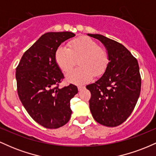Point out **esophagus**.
I'll return each mask as SVG.
<instances>
[{"label":"esophagus","instance_id":"34e87169","mask_svg":"<svg viewBox=\"0 0 156 156\" xmlns=\"http://www.w3.org/2000/svg\"><path fill=\"white\" fill-rule=\"evenodd\" d=\"M84 88H85V87H83V86H78V91L83 90V89Z\"/></svg>","mask_w":156,"mask_h":156}]
</instances>
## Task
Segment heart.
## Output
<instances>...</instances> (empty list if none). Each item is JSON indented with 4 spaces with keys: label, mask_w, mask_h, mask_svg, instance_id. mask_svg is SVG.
<instances>
[{
    "label": "heart",
    "mask_w": 156,
    "mask_h": 156,
    "mask_svg": "<svg viewBox=\"0 0 156 156\" xmlns=\"http://www.w3.org/2000/svg\"><path fill=\"white\" fill-rule=\"evenodd\" d=\"M59 68L66 74L73 70L78 60L79 68L68 75V82L83 84L90 81L94 75L101 76L108 64V55L104 48L88 37H80L68 43V48L59 46L55 53Z\"/></svg>",
    "instance_id": "1"
}]
</instances>
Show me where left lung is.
<instances>
[{
    "label": "left lung",
    "instance_id": "obj_1",
    "mask_svg": "<svg viewBox=\"0 0 156 156\" xmlns=\"http://www.w3.org/2000/svg\"><path fill=\"white\" fill-rule=\"evenodd\" d=\"M88 36L101 41L109 62L105 73L95 83L87 86L90 91L89 108L100 124L116 127L133 111L141 91V76L136 58L124 45L101 34Z\"/></svg>",
    "mask_w": 156,
    "mask_h": 156
}]
</instances>
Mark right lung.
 <instances>
[{"label":"right lung","instance_id":"add662e5","mask_svg":"<svg viewBox=\"0 0 156 156\" xmlns=\"http://www.w3.org/2000/svg\"><path fill=\"white\" fill-rule=\"evenodd\" d=\"M75 36L69 31L44 34L25 52L16 68L20 100L32 119L46 128L63 126L72 114L70 100L78 88L73 84L58 87L64 75L55 53L62 42Z\"/></svg>","mask_w":156,"mask_h":156}]
</instances>
